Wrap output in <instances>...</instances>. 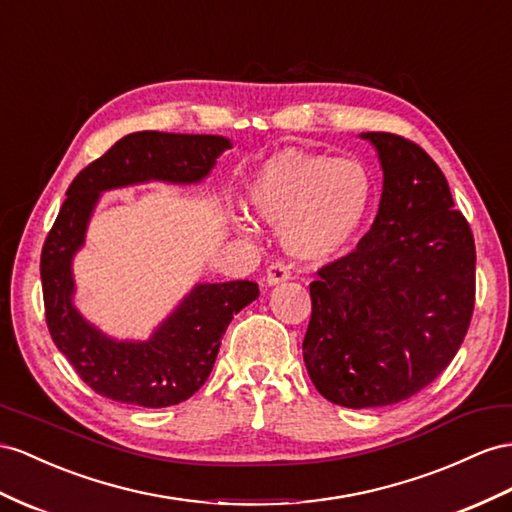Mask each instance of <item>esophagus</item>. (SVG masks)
Wrapping results in <instances>:
<instances>
[{
	"mask_svg": "<svg viewBox=\"0 0 512 512\" xmlns=\"http://www.w3.org/2000/svg\"><path fill=\"white\" fill-rule=\"evenodd\" d=\"M290 279V268H287L283 261H274V264L266 270V277H264V281H266V285H279V283H283V281H287Z\"/></svg>",
	"mask_w": 512,
	"mask_h": 512,
	"instance_id": "1",
	"label": "esophagus"
}]
</instances>
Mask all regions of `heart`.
Listing matches in <instances>:
<instances>
[{
  "label": "heart",
  "mask_w": 512,
  "mask_h": 512,
  "mask_svg": "<svg viewBox=\"0 0 512 512\" xmlns=\"http://www.w3.org/2000/svg\"><path fill=\"white\" fill-rule=\"evenodd\" d=\"M246 203L257 218L279 227L292 257L326 261L357 238L372 205V181L357 160L283 149L248 181Z\"/></svg>",
  "instance_id": "heart-1"
}]
</instances>
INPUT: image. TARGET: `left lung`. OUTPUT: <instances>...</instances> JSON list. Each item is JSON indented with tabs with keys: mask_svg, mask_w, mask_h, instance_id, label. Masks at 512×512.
<instances>
[{
	"mask_svg": "<svg viewBox=\"0 0 512 512\" xmlns=\"http://www.w3.org/2000/svg\"><path fill=\"white\" fill-rule=\"evenodd\" d=\"M383 194L372 229L309 285L303 357L313 385L348 409L396 404L448 368L476 298V246L441 168L415 142L359 134Z\"/></svg>",
	"mask_w": 512,
	"mask_h": 512,
	"instance_id": "left-lung-1",
	"label": "left lung"
}]
</instances>
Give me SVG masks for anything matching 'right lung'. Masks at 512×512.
Instances as JSON below:
<instances>
[{
  "instance_id": "1",
  "label": "right lung",
  "mask_w": 512,
  "mask_h": 512,
  "mask_svg": "<svg viewBox=\"0 0 512 512\" xmlns=\"http://www.w3.org/2000/svg\"><path fill=\"white\" fill-rule=\"evenodd\" d=\"M227 149L231 140L225 136L136 131L88 164L69 186L41 255L45 318L58 350L101 396L147 409L188 400L212 372L235 313L259 296L253 281L196 283L149 339L110 337L88 322L73 300V259L86 244L103 192L149 181L201 183Z\"/></svg>"
}]
</instances>
